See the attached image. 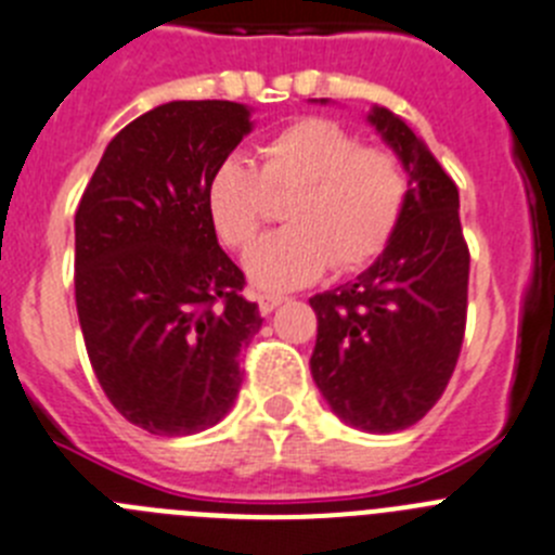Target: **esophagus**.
Masks as SVG:
<instances>
[{"label":"esophagus","mask_w":555,"mask_h":555,"mask_svg":"<svg viewBox=\"0 0 555 555\" xmlns=\"http://www.w3.org/2000/svg\"><path fill=\"white\" fill-rule=\"evenodd\" d=\"M257 304H260V312H262V314H271L273 309H276V307H282V304H284V298H282V295L262 293V295H257Z\"/></svg>","instance_id":"esophagus-1"}]
</instances>
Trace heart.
I'll return each instance as SVG.
<instances>
[{"mask_svg": "<svg viewBox=\"0 0 555 555\" xmlns=\"http://www.w3.org/2000/svg\"><path fill=\"white\" fill-rule=\"evenodd\" d=\"M257 155L260 169L243 155H230L205 185L207 219L232 248L248 246L260 232L268 191L293 194L284 207L289 227L254 243L243 257L257 287H304L331 262L353 271L391 241L408 199V175L397 155L361 147L353 133L323 117L289 122Z\"/></svg>", "mask_w": 555, "mask_h": 555, "instance_id": "b5f03b06", "label": "heart"}]
</instances>
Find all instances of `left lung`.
Listing matches in <instances>:
<instances>
[{
	"instance_id": "1",
	"label": "left lung",
	"mask_w": 555,
	"mask_h": 555,
	"mask_svg": "<svg viewBox=\"0 0 555 555\" xmlns=\"http://www.w3.org/2000/svg\"><path fill=\"white\" fill-rule=\"evenodd\" d=\"M366 122L408 172L405 210L364 273L309 298L318 314L309 370L341 422L386 435L416 424L452 377L470 257L457 185L424 139L386 106H372Z\"/></svg>"
}]
</instances>
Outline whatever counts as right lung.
Segmentation results:
<instances>
[{"label": "right lung", "mask_w": 555, "mask_h": 555, "mask_svg": "<svg viewBox=\"0 0 555 555\" xmlns=\"http://www.w3.org/2000/svg\"><path fill=\"white\" fill-rule=\"evenodd\" d=\"M251 128L243 103H160L106 144L76 210L87 356L108 402L153 435L219 424L262 325L205 207L207 178Z\"/></svg>", "instance_id": "add662e5"}]
</instances>
